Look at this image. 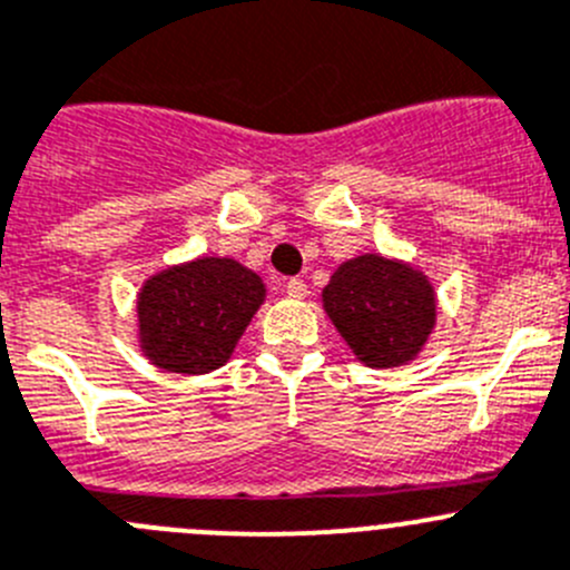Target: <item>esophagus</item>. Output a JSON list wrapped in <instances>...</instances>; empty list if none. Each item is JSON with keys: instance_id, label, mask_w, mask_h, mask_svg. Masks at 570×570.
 I'll return each mask as SVG.
<instances>
[{"instance_id": "esophagus-1", "label": "esophagus", "mask_w": 570, "mask_h": 570, "mask_svg": "<svg viewBox=\"0 0 570 570\" xmlns=\"http://www.w3.org/2000/svg\"><path fill=\"white\" fill-rule=\"evenodd\" d=\"M285 291H288L291 299H305V296H307L305 279H288V285H285Z\"/></svg>"}]
</instances>
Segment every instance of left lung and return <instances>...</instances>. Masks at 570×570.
<instances>
[{
  "instance_id": "8db88e82",
  "label": "left lung",
  "mask_w": 570,
  "mask_h": 570,
  "mask_svg": "<svg viewBox=\"0 0 570 570\" xmlns=\"http://www.w3.org/2000/svg\"><path fill=\"white\" fill-rule=\"evenodd\" d=\"M322 305L355 357L370 370L405 366L436 327L433 282L403 259L361 254L333 271Z\"/></svg>"
}]
</instances>
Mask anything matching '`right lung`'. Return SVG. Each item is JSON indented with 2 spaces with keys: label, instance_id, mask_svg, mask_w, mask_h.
Wrapping results in <instances>:
<instances>
[{
  "label": "right lung",
  "instance_id": "1",
  "mask_svg": "<svg viewBox=\"0 0 570 570\" xmlns=\"http://www.w3.org/2000/svg\"><path fill=\"white\" fill-rule=\"evenodd\" d=\"M263 302V279L232 257L156 271L137 294L139 350L165 372L207 375L229 361Z\"/></svg>",
  "mask_w": 570,
  "mask_h": 570
}]
</instances>
